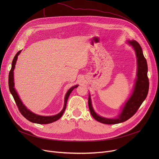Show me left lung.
<instances>
[{"label":"left lung","mask_w":159,"mask_h":159,"mask_svg":"<svg viewBox=\"0 0 159 159\" xmlns=\"http://www.w3.org/2000/svg\"><path fill=\"white\" fill-rule=\"evenodd\" d=\"M126 42L131 46L135 52L137 62V72L132 93L121 107L120 114L115 118H107L99 116L93 108L91 98L90 94H89L88 104L90 114L96 120L104 124H118L129 119L139 109L148 94L149 89V82L147 76L148 66L142 49L137 41L127 40Z\"/></svg>","instance_id":"left-lung-1"}]
</instances>
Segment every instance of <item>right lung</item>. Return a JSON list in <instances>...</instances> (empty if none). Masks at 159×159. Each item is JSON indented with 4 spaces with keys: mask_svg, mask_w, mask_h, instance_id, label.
<instances>
[{
    "mask_svg": "<svg viewBox=\"0 0 159 159\" xmlns=\"http://www.w3.org/2000/svg\"><path fill=\"white\" fill-rule=\"evenodd\" d=\"M22 50L19 51L16 55H15L12 62V66H11V69L10 70L9 72V90L11 93V94L12 95L16 103V105L20 111V112L21 113V115L23 116L26 119H27L28 121L34 123H37V124H49V123H52L53 122H55L56 121H57L58 120H59L63 115L64 111H65L66 107V102L68 101V99H69V97L70 96V94H71L72 90L75 89L77 88L79 85H75L72 87H70L68 91L66 92L65 96V99H64V106L63 107L62 109V110L58 113L57 115H53V116H41V115H38L37 114H35L33 112H32L31 111H30V109H28L25 105L23 104V102H22V101L20 100L16 90L14 87V70L15 69V65L17 60V57L19 56V55L20 54V53L21 52Z\"/></svg>",
    "mask_w": 159,
    "mask_h": 159,
    "instance_id": "obj_1",
    "label": "right lung"
}]
</instances>
